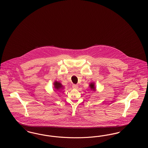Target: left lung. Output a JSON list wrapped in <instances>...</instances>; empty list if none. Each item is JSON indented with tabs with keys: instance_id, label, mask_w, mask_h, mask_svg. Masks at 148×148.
Returning <instances> with one entry per match:
<instances>
[{
	"instance_id": "8db88e82",
	"label": "left lung",
	"mask_w": 148,
	"mask_h": 148,
	"mask_svg": "<svg viewBox=\"0 0 148 148\" xmlns=\"http://www.w3.org/2000/svg\"><path fill=\"white\" fill-rule=\"evenodd\" d=\"M54 88L56 89H60L61 88H63V85H62V84L58 82H56V81L54 83Z\"/></svg>"
}]
</instances>
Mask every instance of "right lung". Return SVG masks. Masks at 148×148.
I'll list each match as a JSON object with an SVG mask.
<instances>
[{
  "instance_id": "obj_1",
  "label": "right lung",
  "mask_w": 148,
  "mask_h": 148,
  "mask_svg": "<svg viewBox=\"0 0 148 148\" xmlns=\"http://www.w3.org/2000/svg\"><path fill=\"white\" fill-rule=\"evenodd\" d=\"M90 88L93 91H95V83H91L89 85Z\"/></svg>"
}]
</instances>
